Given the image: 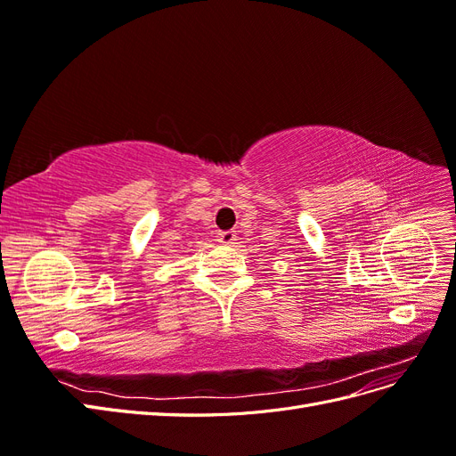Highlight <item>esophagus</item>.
Listing matches in <instances>:
<instances>
[{
    "label": "esophagus",
    "instance_id": "esophagus-1",
    "mask_svg": "<svg viewBox=\"0 0 456 456\" xmlns=\"http://www.w3.org/2000/svg\"><path fill=\"white\" fill-rule=\"evenodd\" d=\"M218 241L223 243V245H233L236 243V240H238V236H236V232H232V230H224V232H218Z\"/></svg>",
    "mask_w": 456,
    "mask_h": 456
}]
</instances>
